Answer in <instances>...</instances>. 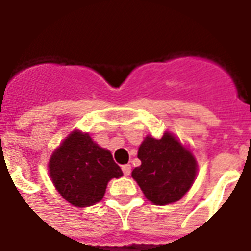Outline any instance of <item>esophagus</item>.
I'll list each match as a JSON object with an SVG mask.
<instances>
[{"label": "esophagus", "instance_id": "1", "mask_svg": "<svg viewBox=\"0 0 251 251\" xmlns=\"http://www.w3.org/2000/svg\"><path fill=\"white\" fill-rule=\"evenodd\" d=\"M122 171H123L124 175L128 176L131 174V166L129 164H124V166H122Z\"/></svg>", "mask_w": 251, "mask_h": 251}]
</instances>
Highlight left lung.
Masks as SVG:
<instances>
[{
    "label": "left lung",
    "instance_id": "8db88e82",
    "mask_svg": "<svg viewBox=\"0 0 251 251\" xmlns=\"http://www.w3.org/2000/svg\"><path fill=\"white\" fill-rule=\"evenodd\" d=\"M137 158L141 166L132 171V177L154 205L179 201L193 185L197 160L168 132L160 140L146 136L138 148Z\"/></svg>",
    "mask_w": 251,
    "mask_h": 251
}]
</instances>
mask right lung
Masks as SVG:
<instances>
[{"instance_id": "right-lung-1", "label": "right lung", "mask_w": 251, "mask_h": 251, "mask_svg": "<svg viewBox=\"0 0 251 251\" xmlns=\"http://www.w3.org/2000/svg\"><path fill=\"white\" fill-rule=\"evenodd\" d=\"M49 175L62 197L76 207H88L103 198L107 182L123 175L109 150L88 133L71 132L49 160Z\"/></svg>"}]
</instances>
